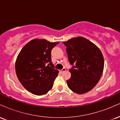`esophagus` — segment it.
<instances>
[{"label": "esophagus", "mask_w": 120, "mask_h": 120, "mask_svg": "<svg viewBox=\"0 0 120 120\" xmlns=\"http://www.w3.org/2000/svg\"><path fill=\"white\" fill-rule=\"evenodd\" d=\"M60 71H61V73H63V72H64V71H66V69L64 68H63V69H62L61 70H60Z\"/></svg>", "instance_id": "34e87169"}]
</instances>
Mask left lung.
Wrapping results in <instances>:
<instances>
[{
	"instance_id": "left-lung-1",
	"label": "left lung",
	"mask_w": 120,
	"mask_h": 120,
	"mask_svg": "<svg viewBox=\"0 0 120 120\" xmlns=\"http://www.w3.org/2000/svg\"><path fill=\"white\" fill-rule=\"evenodd\" d=\"M67 47L71 77L67 85L72 91L82 94L90 91L99 81L104 69V57L95 45L82 37L63 42Z\"/></svg>"
}]
</instances>
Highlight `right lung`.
<instances>
[{
    "mask_svg": "<svg viewBox=\"0 0 120 120\" xmlns=\"http://www.w3.org/2000/svg\"><path fill=\"white\" fill-rule=\"evenodd\" d=\"M59 43L34 39L21 50L16 59L15 69L19 81L28 91L42 95L52 88L59 71L54 69L51 53Z\"/></svg>",
    "mask_w": 120,
    "mask_h": 120,
    "instance_id": "right-lung-1",
    "label": "right lung"
}]
</instances>
